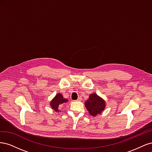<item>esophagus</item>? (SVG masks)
I'll return each instance as SVG.
<instances>
[{"label": "esophagus", "mask_w": 152, "mask_h": 152, "mask_svg": "<svg viewBox=\"0 0 152 152\" xmlns=\"http://www.w3.org/2000/svg\"><path fill=\"white\" fill-rule=\"evenodd\" d=\"M81 100H82V98L80 97V96H79V97L78 98V99H77V102H80V101H81Z\"/></svg>", "instance_id": "34e87169"}]
</instances>
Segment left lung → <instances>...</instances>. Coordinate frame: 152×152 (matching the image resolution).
I'll use <instances>...</instances> for the list:
<instances>
[{
    "instance_id": "obj_1",
    "label": "left lung",
    "mask_w": 152,
    "mask_h": 152,
    "mask_svg": "<svg viewBox=\"0 0 152 152\" xmlns=\"http://www.w3.org/2000/svg\"><path fill=\"white\" fill-rule=\"evenodd\" d=\"M90 115L95 117L102 113L106 107L105 101L97 94L92 93L84 103Z\"/></svg>"
}]
</instances>
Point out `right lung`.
Segmentation results:
<instances>
[{"instance_id":"right-lung-1","label":"right lung","mask_w":152,"mask_h":152,"mask_svg":"<svg viewBox=\"0 0 152 152\" xmlns=\"http://www.w3.org/2000/svg\"><path fill=\"white\" fill-rule=\"evenodd\" d=\"M68 102V100L66 98H64L63 96L61 93H58L54 96V98L50 101V105L52 109L54 110L55 112H61L59 110V105L62 104L63 103H65Z\"/></svg>"}]
</instances>
